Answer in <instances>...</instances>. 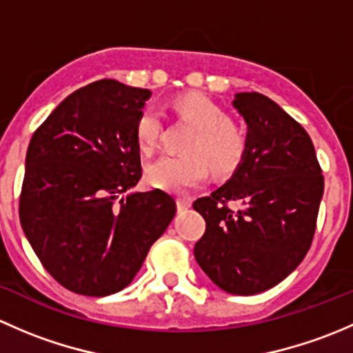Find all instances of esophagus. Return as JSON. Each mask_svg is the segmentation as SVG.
Masks as SVG:
<instances>
[{"label":"esophagus","instance_id":"esophagus-1","mask_svg":"<svg viewBox=\"0 0 353 353\" xmlns=\"http://www.w3.org/2000/svg\"><path fill=\"white\" fill-rule=\"evenodd\" d=\"M191 206V199L190 198H177V212H186L188 208Z\"/></svg>","mask_w":353,"mask_h":353}]
</instances>
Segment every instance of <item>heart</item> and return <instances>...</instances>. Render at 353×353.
I'll use <instances>...</instances> for the list:
<instances>
[{
	"instance_id": "obj_1",
	"label": "heart",
	"mask_w": 353,
	"mask_h": 353,
	"mask_svg": "<svg viewBox=\"0 0 353 353\" xmlns=\"http://www.w3.org/2000/svg\"><path fill=\"white\" fill-rule=\"evenodd\" d=\"M174 109L181 117L193 123L196 133L188 143V155H162L147 167V181L157 190L183 193L203 183L208 165L215 172H230L243 159L245 138L243 131L227 121V114L205 95L190 94L177 99ZM138 147L152 154L162 134V116L155 108H147L138 116L134 126Z\"/></svg>"
}]
</instances>
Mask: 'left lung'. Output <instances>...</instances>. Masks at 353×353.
Listing matches in <instances>:
<instances>
[{
    "instance_id": "8db88e82",
    "label": "left lung",
    "mask_w": 353,
    "mask_h": 353,
    "mask_svg": "<svg viewBox=\"0 0 353 353\" xmlns=\"http://www.w3.org/2000/svg\"><path fill=\"white\" fill-rule=\"evenodd\" d=\"M232 105L248 126L245 150L225 184L193 203L206 222L194 258L222 290L254 295L307 254L325 179L309 134L276 102L239 92ZM227 201L243 206L234 212Z\"/></svg>"
}]
</instances>
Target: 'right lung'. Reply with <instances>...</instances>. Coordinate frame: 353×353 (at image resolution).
<instances>
[{
	"mask_svg": "<svg viewBox=\"0 0 353 353\" xmlns=\"http://www.w3.org/2000/svg\"><path fill=\"white\" fill-rule=\"evenodd\" d=\"M150 95L94 81L68 95L28 145L20 223L44 268L74 294L130 285L176 215L163 191L130 193L141 177L134 126Z\"/></svg>",
	"mask_w": 353,
	"mask_h": 353,
	"instance_id": "add662e5",
	"label": "right lung"
}]
</instances>
